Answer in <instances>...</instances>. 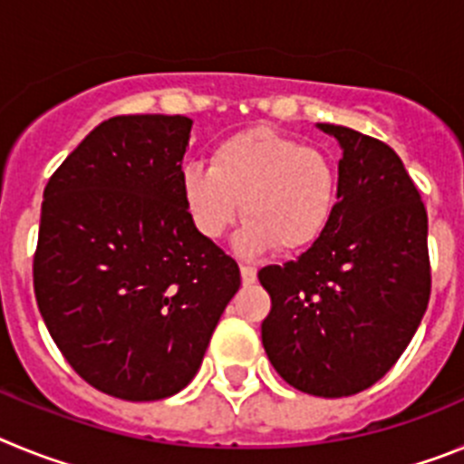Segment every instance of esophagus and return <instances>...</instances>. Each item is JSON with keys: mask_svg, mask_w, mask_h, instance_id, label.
<instances>
[{"mask_svg": "<svg viewBox=\"0 0 464 464\" xmlns=\"http://www.w3.org/2000/svg\"><path fill=\"white\" fill-rule=\"evenodd\" d=\"M241 281H244V285H253V283L257 281V272H256V269L241 265Z\"/></svg>", "mask_w": 464, "mask_h": 464, "instance_id": "obj_1", "label": "esophagus"}]
</instances>
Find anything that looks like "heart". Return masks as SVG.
Segmentation results:
<instances>
[{
  "instance_id": "b5f03b06",
  "label": "heart",
  "mask_w": 464,
  "mask_h": 464,
  "mask_svg": "<svg viewBox=\"0 0 464 464\" xmlns=\"http://www.w3.org/2000/svg\"><path fill=\"white\" fill-rule=\"evenodd\" d=\"M337 165L304 141L246 130L213 149L211 162L181 171V202L204 239H220L244 216L237 248L257 256L304 253L325 237L337 207Z\"/></svg>"
}]
</instances>
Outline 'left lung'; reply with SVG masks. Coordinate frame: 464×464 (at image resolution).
Listing matches in <instances>:
<instances>
[{"mask_svg": "<svg viewBox=\"0 0 464 464\" xmlns=\"http://www.w3.org/2000/svg\"><path fill=\"white\" fill-rule=\"evenodd\" d=\"M337 139V207L297 260L260 269L272 311L262 346L285 383L315 397L374 385L416 334L430 302L428 213L391 146L318 122Z\"/></svg>", "mask_w": 464, "mask_h": 464, "instance_id": "left-lung-1", "label": "left lung"}]
</instances>
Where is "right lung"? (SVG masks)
Here are the masks:
<instances>
[{"instance_id":"right-lung-1","label":"right lung","mask_w":464,"mask_h":464,"mask_svg":"<svg viewBox=\"0 0 464 464\" xmlns=\"http://www.w3.org/2000/svg\"><path fill=\"white\" fill-rule=\"evenodd\" d=\"M190 130L186 116L109 118L44 190L36 304L76 374L127 401L165 400L195 379L241 285L181 202Z\"/></svg>"}]
</instances>
